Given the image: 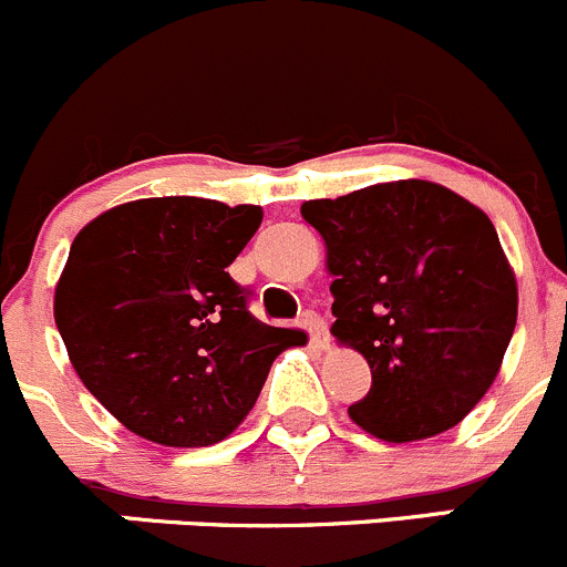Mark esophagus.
<instances>
[{
	"mask_svg": "<svg viewBox=\"0 0 567 567\" xmlns=\"http://www.w3.org/2000/svg\"><path fill=\"white\" fill-rule=\"evenodd\" d=\"M305 329L310 332V340H312V346H316V349H327V346H329V329H327V321H323L321 316H316V312H307Z\"/></svg>",
	"mask_w": 567,
	"mask_h": 567,
	"instance_id": "esophagus-1",
	"label": "esophagus"
}]
</instances>
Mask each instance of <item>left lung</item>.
Here are the masks:
<instances>
[{"instance_id": "obj_1", "label": "left lung", "mask_w": 567, "mask_h": 567, "mask_svg": "<svg viewBox=\"0 0 567 567\" xmlns=\"http://www.w3.org/2000/svg\"><path fill=\"white\" fill-rule=\"evenodd\" d=\"M301 218L327 246L334 340L371 368L351 421L388 443L457 426L498 377L518 318L491 218L426 179L305 202Z\"/></svg>"}]
</instances>
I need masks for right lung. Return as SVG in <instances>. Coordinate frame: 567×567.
Here are the masks:
<instances>
[{
	"label": "right lung",
	"instance_id": "1",
	"mask_svg": "<svg viewBox=\"0 0 567 567\" xmlns=\"http://www.w3.org/2000/svg\"><path fill=\"white\" fill-rule=\"evenodd\" d=\"M262 221L257 205L163 196L80 229L54 288V323L76 377L126 430L199 449L240 426L299 329L246 310L227 266Z\"/></svg>",
	"mask_w": 567,
	"mask_h": 567
}]
</instances>
